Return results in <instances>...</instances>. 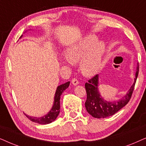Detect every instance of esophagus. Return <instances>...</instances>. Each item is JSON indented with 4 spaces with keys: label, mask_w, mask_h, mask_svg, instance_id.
Listing matches in <instances>:
<instances>
[{
    "label": "esophagus",
    "mask_w": 146,
    "mask_h": 146,
    "mask_svg": "<svg viewBox=\"0 0 146 146\" xmlns=\"http://www.w3.org/2000/svg\"><path fill=\"white\" fill-rule=\"evenodd\" d=\"M71 83H72V84H73V85H75H75H77L79 84V81L76 79H72Z\"/></svg>",
    "instance_id": "1"
}]
</instances>
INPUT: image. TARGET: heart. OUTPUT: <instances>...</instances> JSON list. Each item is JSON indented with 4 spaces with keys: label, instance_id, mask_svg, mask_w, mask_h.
Here are the masks:
<instances>
[{
    "label": "heart",
    "instance_id": "obj_1",
    "mask_svg": "<svg viewBox=\"0 0 146 146\" xmlns=\"http://www.w3.org/2000/svg\"><path fill=\"white\" fill-rule=\"evenodd\" d=\"M106 51V43L98 41L96 35H91L67 48L63 63L71 64L80 61L81 73L84 76L92 77L100 71Z\"/></svg>",
    "mask_w": 146,
    "mask_h": 146
}]
</instances>
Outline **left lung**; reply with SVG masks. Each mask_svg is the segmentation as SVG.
<instances>
[{
	"label": "left lung",
	"instance_id": "1",
	"mask_svg": "<svg viewBox=\"0 0 146 146\" xmlns=\"http://www.w3.org/2000/svg\"><path fill=\"white\" fill-rule=\"evenodd\" d=\"M138 72L139 66H137L133 85L124 97L113 102H108L101 96L98 90L99 75H96L92 79H89L85 85L87 92V100L85 103V106L87 111L96 118H106L116 113L118 111L125 106L131 99Z\"/></svg>",
	"mask_w": 146,
	"mask_h": 146
}]
</instances>
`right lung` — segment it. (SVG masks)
Wrapping results in <instances>:
<instances>
[{
  "label": "right lung",
  "mask_w": 146,
  "mask_h": 146,
  "mask_svg": "<svg viewBox=\"0 0 146 146\" xmlns=\"http://www.w3.org/2000/svg\"><path fill=\"white\" fill-rule=\"evenodd\" d=\"M22 36H21V38L22 37ZM69 83L70 81H68V82L64 83V84L59 85V86L57 87L55 97H54V102L53 107H52L50 110L46 114V115L40 117L29 116L25 113V115L28 117V119H30L31 121H32L33 122L37 123L38 124H42V125L48 124L55 121V120L57 119V116L59 115L60 112V99H61V96L63 91H65L66 89H67L68 87L69 86Z\"/></svg>",
  "instance_id": "add662e5"
}]
</instances>
